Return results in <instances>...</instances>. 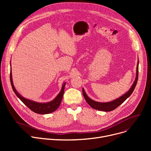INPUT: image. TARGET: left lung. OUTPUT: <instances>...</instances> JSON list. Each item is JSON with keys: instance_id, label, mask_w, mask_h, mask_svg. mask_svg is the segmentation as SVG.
I'll return each instance as SVG.
<instances>
[{"instance_id": "8db88e82", "label": "left lung", "mask_w": 151, "mask_h": 151, "mask_svg": "<svg viewBox=\"0 0 151 151\" xmlns=\"http://www.w3.org/2000/svg\"><path fill=\"white\" fill-rule=\"evenodd\" d=\"M138 63H139V62H138V63H137V76H136L135 80H134L130 90L127 92L125 93L124 95H123L122 96L120 97L119 98H118L112 101L107 102V103H101V102H97V101H94L91 99L88 96H87V94L85 92L84 89H83V93L84 97L86 100V101L88 102L89 105H90L92 108L95 109L102 111H111L115 109L119 106L121 105L127 99L131 96V94L133 92L134 88H135V86L137 85V83L138 81Z\"/></svg>"}]
</instances>
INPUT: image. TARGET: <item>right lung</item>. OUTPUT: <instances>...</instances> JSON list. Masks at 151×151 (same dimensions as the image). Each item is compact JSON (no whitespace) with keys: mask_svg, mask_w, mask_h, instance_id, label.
<instances>
[{"mask_svg":"<svg viewBox=\"0 0 151 151\" xmlns=\"http://www.w3.org/2000/svg\"><path fill=\"white\" fill-rule=\"evenodd\" d=\"M10 82H11L12 87L14 92L15 93L16 95H17V96L22 101L23 104L26 106H27L30 109H31L34 113L37 114H49V113H52L59 108L62 100L63 92H64L65 86V83H63L61 91L58 94V96L52 101L50 102L45 103V104H42V103H38V102L24 98L17 91H16L13 83L12 71H10Z\"/></svg>","mask_w":151,"mask_h":151,"instance_id":"1","label":"right lung"}]
</instances>
